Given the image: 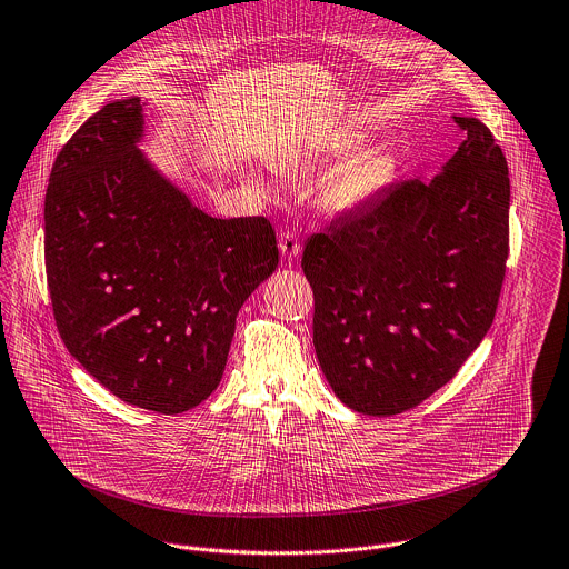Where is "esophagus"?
Returning a JSON list of instances; mask_svg holds the SVG:
<instances>
[{
    "instance_id": "obj_1",
    "label": "esophagus",
    "mask_w": 569,
    "mask_h": 569,
    "mask_svg": "<svg viewBox=\"0 0 569 569\" xmlns=\"http://www.w3.org/2000/svg\"><path fill=\"white\" fill-rule=\"evenodd\" d=\"M279 250H281L283 259H288V261L297 259V257L301 254V243H299L297 234H295V232H283V234L279 237Z\"/></svg>"
}]
</instances>
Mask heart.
I'll return each instance as SVG.
<instances>
[{
  "mask_svg": "<svg viewBox=\"0 0 569 569\" xmlns=\"http://www.w3.org/2000/svg\"><path fill=\"white\" fill-rule=\"evenodd\" d=\"M361 134L357 130H341L323 141H317L283 161L279 170L297 172L319 166L330 157H339L359 143ZM395 177V159L383 146H363L352 150L323 181L321 203L332 214H348L366 208L375 201Z\"/></svg>",
  "mask_w": 569,
  "mask_h": 569,
  "instance_id": "b5f03b06",
  "label": "heart"
}]
</instances>
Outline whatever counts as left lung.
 <instances>
[{"mask_svg": "<svg viewBox=\"0 0 569 569\" xmlns=\"http://www.w3.org/2000/svg\"><path fill=\"white\" fill-rule=\"evenodd\" d=\"M455 123L466 141L439 174L392 186L303 250L319 366L361 415L423 403L497 315L510 254L508 161L486 123Z\"/></svg>", "mask_w": 569, "mask_h": 569, "instance_id": "1", "label": "left lung"}]
</instances>
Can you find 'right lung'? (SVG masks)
Returning <instances> with one entry per match:
<instances>
[{
    "label": "right lung",
    "mask_w": 569,
    "mask_h": 569,
    "mask_svg": "<svg viewBox=\"0 0 569 569\" xmlns=\"http://www.w3.org/2000/svg\"><path fill=\"white\" fill-rule=\"evenodd\" d=\"M141 99L106 103L59 150L43 259L59 337L121 401L181 415L219 386L237 312L277 263L266 217L214 219L137 148Z\"/></svg>",
    "instance_id": "add662e5"
}]
</instances>
